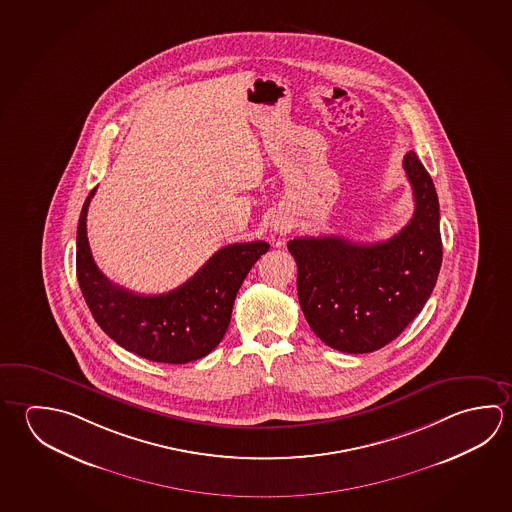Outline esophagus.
<instances>
[{
  "label": "esophagus",
  "instance_id": "esophagus-1",
  "mask_svg": "<svg viewBox=\"0 0 512 512\" xmlns=\"http://www.w3.org/2000/svg\"><path fill=\"white\" fill-rule=\"evenodd\" d=\"M284 230V225H275V232H282Z\"/></svg>",
  "mask_w": 512,
  "mask_h": 512
}]
</instances>
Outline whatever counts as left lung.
Here are the masks:
<instances>
[{
    "instance_id": "left-lung-1",
    "label": "left lung",
    "mask_w": 512,
    "mask_h": 512,
    "mask_svg": "<svg viewBox=\"0 0 512 512\" xmlns=\"http://www.w3.org/2000/svg\"><path fill=\"white\" fill-rule=\"evenodd\" d=\"M415 212L399 234L374 244L296 237V289L305 320L332 349L365 354L395 340L428 302L442 264L439 198L417 154L403 160Z\"/></svg>"
}]
</instances>
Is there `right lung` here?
Wrapping results in <instances>:
<instances>
[{"label":"right lung","instance_id":"1","mask_svg":"<svg viewBox=\"0 0 512 512\" xmlns=\"http://www.w3.org/2000/svg\"><path fill=\"white\" fill-rule=\"evenodd\" d=\"M95 190L84 201L77 228V280L95 322L120 347L158 363L205 358L223 340L235 296L264 241L228 244L185 284L163 295H138L109 280L91 257L86 216Z\"/></svg>","mask_w":512,"mask_h":512}]
</instances>
